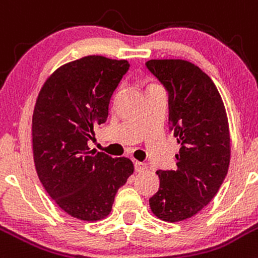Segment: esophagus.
<instances>
[{"mask_svg":"<svg viewBox=\"0 0 258 258\" xmlns=\"http://www.w3.org/2000/svg\"><path fill=\"white\" fill-rule=\"evenodd\" d=\"M135 169H136V172L138 173L146 172V170L148 169V165L146 163H142V162H135Z\"/></svg>","mask_w":258,"mask_h":258,"instance_id":"obj_1","label":"esophagus"}]
</instances>
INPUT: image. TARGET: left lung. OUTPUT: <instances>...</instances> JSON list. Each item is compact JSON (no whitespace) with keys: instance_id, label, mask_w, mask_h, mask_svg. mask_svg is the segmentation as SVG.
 <instances>
[{"instance_id":"left-lung-1","label":"left lung","mask_w":258,"mask_h":258,"mask_svg":"<svg viewBox=\"0 0 258 258\" xmlns=\"http://www.w3.org/2000/svg\"><path fill=\"white\" fill-rule=\"evenodd\" d=\"M146 67L168 91L169 130L180 143L175 170H157L159 189L150 207L161 220L177 222L220 189L230 164L229 122L215 84L199 67L181 59H152Z\"/></svg>"}]
</instances>
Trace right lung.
I'll return each mask as SVG.
<instances>
[{
  "mask_svg": "<svg viewBox=\"0 0 258 258\" xmlns=\"http://www.w3.org/2000/svg\"><path fill=\"white\" fill-rule=\"evenodd\" d=\"M128 69L127 60L84 56L56 69L38 95L32 118L37 174L58 207L79 220L106 218L134 173L128 158L88 146L95 124L106 122L111 96Z\"/></svg>",
  "mask_w": 258,
  "mask_h": 258,
  "instance_id": "obj_1",
  "label": "right lung"
}]
</instances>
